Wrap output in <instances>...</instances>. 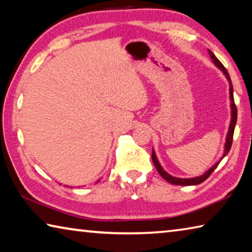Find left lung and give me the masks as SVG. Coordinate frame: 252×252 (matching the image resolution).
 <instances>
[{
    "instance_id": "obj_1",
    "label": "left lung",
    "mask_w": 252,
    "mask_h": 252,
    "mask_svg": "<svg viewBox=\"0 0 252 252\" xmlns=\"http://www.w3.org/2000/svg\"><path fill=\"white\" fill-rule=\"evenodd\" d=\"M209 51V54H210V58L212 59V62L215 63V65L222 71V73L225 75V78L229 81V94H230V105H231V120H230V126H229V130H228V133H227V138H225V143H224V151H223V155L221 157V159L216 162L215 164L212 165V167L208 170V171L204 172L202 176H199V177H195V178H176V177H172L171 174H169L167 171H164L163 168L161 167V164L159 163V161H158V158L156 156V152L155 150L152 149V161H153V164H155L156 169L158 170V172L160 173V176L164 179L165 181H168L170 183H172V185H176V186H197L199 183L203 182L206 179L209 178V176L215 171V169L218 167V164L220 163V161L223 159V158L228 155L229 151H230V148H231V144H232V138H233V132H234V126H236V123H237V108H236V104H234V100H233V88H232V83H231V80H230V76L229 73L225 70V67L222 65V63H221L218 59L216 58V55L213 54L210 50Z\"/></svg>"
}]
</instances>
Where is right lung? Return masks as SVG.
<instances>
[{
  "label": "right lung",
  "instance_id": "obj_1",
  "mask_svg": "<svg viewBox=\"0 0 252 252\" xmlns=\"http://www.w3.org/2000/svg\"><path fill=\"white\" fill-rule=\"evenodd\" d=\"M99 181H100V180H97V181H96V183H97V182H99Z\"/></svg>",
  "mask_w": 252,
  "mask_h": 252
}]
</instances>
